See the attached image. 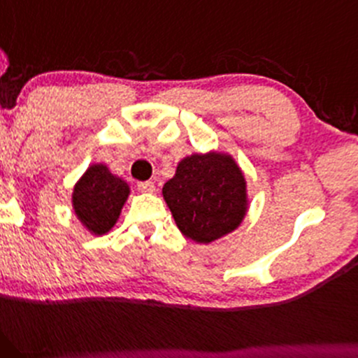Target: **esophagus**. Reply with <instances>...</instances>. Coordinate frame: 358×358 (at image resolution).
Returning <instances> with one entry per match:
<instances>
[{
    "label": "esophagus",
    "mask_w": 358,
    "mask_h": 358,
    "mask_svg": "<svg viewBox=\"0 0 358 358\" xmlns=\"http://www.w3.org/2000/svg\"><path fill=\"white\" fill-rule=\"evenodd\" d=\"M138 191H142V192H154L155 191V182H152V180H145V182H138Z\"/></svg>",
    "instance_id": "obj_1"
}]
</instances>
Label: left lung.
I'll use <instances>...</instances> for the list:
<instances>
[{
    "label": "left lung",
    "mask_w": 358,
    "mask_h": 358,
    "mask_svg": "<svg viewBox=\"0 0 358 358\" xmlns=\"http://www.w3.org/2000/svg\"><path fill=\"white\" fill-rule=\"evenodd\" d=\"M162 196L184 236L211 243L235 231L248 211L247 180L230 154L210 150L178 164Z\"/></svg>",
    "instance_id": "1"
}]
</instances>
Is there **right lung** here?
Here are the masks:
<instances>
[{
	"label": "right lung",
	"instance_id": "obj_1",
	"mask_svg": "<svg viewBox=\"0 0 358 358\" xmlns=\"http://www.w3.org/2000/svg\"><path fill=\"white\" fill-rule=\"evenodd\" d=\"M130 186L111 174L104 164H92L86 169L72 191V210L87 231L101 236L115 227L125 206Z\"/></svg>",
	"mask_w": 358,
	"mask_h": 358
}]
</instances>
